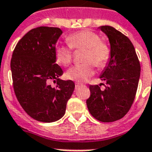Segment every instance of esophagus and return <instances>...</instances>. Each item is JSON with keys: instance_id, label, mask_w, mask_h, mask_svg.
<instances>
[{"instance_id": "obj_1", "label": "esophagus", "mask_w": 152, "mask_h": 152, "mask_svg": "<svg viewBox=\"0 0 152 152\" xmlns=\"http://www.w3.org/2000/svg\"><path fill=\"white\" fill-rule=\"evenodd\" d=\"M81 85H82V84H81V83H75V86H76V88H78L79 87H80Z\"/></svg>"}]
</instances>
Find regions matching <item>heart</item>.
I'll return each instance as SVG.
<instances>
[{
	"label": "heart",
	"mask_w": 152,
	"mask_h": 152,
	"mask_svg": "<svg viewBox=\"0 0 152 152\" xmlns=\"http://www.w3.org/2000/svg\"><path fill=\"white\" fill-rule=\"evenodd\" d=\"M69 45H59L55 48L54 57L57 63L67 66L72 61L74 50H83V64H76L67 71L66 77L71 80L82 83L95 73L94 64L99 69L106 67L110 58V49L101 41L99 35L90 30H83L70 34L67 38Z\"/></svg>",
	"instance_id": "obj_1"
}]
</instances>
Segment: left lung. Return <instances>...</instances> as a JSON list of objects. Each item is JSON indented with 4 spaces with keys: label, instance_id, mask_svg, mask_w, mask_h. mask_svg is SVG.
<instances>
[{
    "label": "left lung",
    "instance_id": "8db88e82",
    "mask_svg": "<svg viewBox=\"0 0 152 152\" xmlns=\"http://www.w3.org/2000/svg\"><path fill=\"white\" fill-rule=\"evenodd\" d=\"M110 44V58L100 78L106 81L105 90L90 85L87 106L91 114L102 122L122 118L134 101L140 75V64L129 39L110 26H101Z\"/></svg>",
    "mask_w": 152,
    "mask_h": 152
}]
</instances>
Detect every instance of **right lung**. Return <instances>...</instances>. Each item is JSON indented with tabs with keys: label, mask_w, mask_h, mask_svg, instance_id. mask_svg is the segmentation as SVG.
<instances>
[{
	"label": "right lung",
	"mask_w": 152,
	"mask_h": 152,
	"mask_svg": "<svg viewBox=\"0 0 152 152\" xmlns=\"http://www.w3.org/2000/svg\"><path fill=\"white\" fill-rule=\"evenodd\" d=\"M62 34L58 27H39L28 31L16 44L11 60L13 88L25 112L34 120L53 122L64 116L75 83L62 80L61 68L54 50ZM53 80L56 88L48 84Z\"/></svg>",
	"instance_id": "right-lung-1"
}]
</instances>
